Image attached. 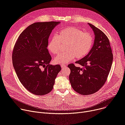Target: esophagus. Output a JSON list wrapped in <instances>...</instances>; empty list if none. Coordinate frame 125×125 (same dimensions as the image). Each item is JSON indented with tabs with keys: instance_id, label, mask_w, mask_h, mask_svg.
<instances>
[{
	"instance_id": "34e87169",
	"label": "esophagus",
	"mask_w": 125,
	"mask_h": 125,
	"mask_svg": "<svg viewBox=\"0 0 125 125\" xmlns=\"http://www.w3.org/2000/svg\"><path fill=\"white\" fill-rule=\"evenodd\" d=\"M61 67L62 68H65L66 67V65L65 64H61Z\"/></svg>"
}]
</instances>
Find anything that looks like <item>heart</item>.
<instances>
[{"label":"heart","instance_id":"obj_1","mask_svg":"<svg viewBox=\"0 0 125 125\" xmlns=\"http://www.w3.org/2000/svg\"><path fill=\"white\" fill-rule=\"evenodd\" d=\"M93 43L94 39L90 33L73 27L62 29L56 35L52 37L48 43L47 49L52 54L56 55L61 51L62 45H66V51L54 60L56 64H65L76 57L80 59L86 55Z\"/></svg>","mask_w":125,"mask_h":125}]
</instances>
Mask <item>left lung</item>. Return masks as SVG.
I'll list each match as a JSON object with an SVG mask.
<instances>
[{"mask_svg":"<svg viewBox=\"0 0 125 125\" xmlns=\"http://www.w3.org/2000/svg\"><path fill=\"white\" fill-rule=\"evenodd\" d=\"M94 34L93 46L83 58L76 62L83 68L70 64L69 81L74 90L82 95L97 92L104 85L113 62L109 41L100 30L88 23Z\"/></svg>","mask_w":125,"mask_h":125,"instance_id":"obj_1","label":"left lung"}]
</instances>
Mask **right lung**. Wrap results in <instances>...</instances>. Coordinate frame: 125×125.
<instances>
[{
    "instance_id": "add662e5",
    "label": "right lung",
    "mask_w": 125,
    "mask_h": 125,
    "mask_svg": "<svg viewBox=\"0 0 125 125\" xmlns=\"http://www.w3.org/2000/svg\"><path fill=\"white\" fill-rule=\"evenodd\" d=\"M60 22H37L20 34L13 48L12 62L23 85L30 93L43 95L50 93L61 70L59 65H52L47 48L52 31Z\"/></svg>"
}]
</instances>
